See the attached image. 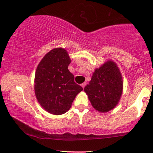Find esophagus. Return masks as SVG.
<instances>
[{
	"instance_id": "1",
	"label": "esophagus",
	"mask_w": 153,
	"mask_h": 153,
	"mask_svg": "<svg viewBox=\"0 0 153 153\" xmlns=\"http://www.w3.org/2000/svg\"><path fill=\"white\" fill-rule=\"evenodd\" d=\"M86 84V82H84V83H83V84H81V86H82L83 88H84V87H85Z\"/></svg>"
}]
</instances>
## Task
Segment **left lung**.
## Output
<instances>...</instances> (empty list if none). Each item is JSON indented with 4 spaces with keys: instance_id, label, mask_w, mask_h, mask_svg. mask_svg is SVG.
Wrapping results in <instances>:
<instances>
[{
    "instance_id": "left-lung-1",
    "label": "left lung",
    "mask_w": 153,
    "mask_h": 153,
    "mask_svg": "<svg viewBox=\"0 0 153 153\" xmlns=\"http://www.w3.org/2000/svg\"><path fill=\"white\" fill-rule=\"evenodd\" d=\"M84 91L96 110L108 112L114 108L123 91L122 76L116 63L108 61L96 69Z\"/></svg>"
}]
</instances>
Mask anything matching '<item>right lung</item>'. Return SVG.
Listing matches in <instances>:
<instances>
[{
  "label": "right lung",
  "mask_w": 153,
  "mask_h": 153,
  "mask_svg": "<svg viewBox=\"0 0 153 153\" xmlns=\"http://www.w3.org/2000/svg\"><path fill=\"white\" fill-rule=\"evenodd\" d=\"M71 59L65 49L55 48L45 54L37 66L35 92L42 106L50 114L61 115L71 108L83 88L74 82L68 69Z\"/></svg>",
  "instance_id": "right-lung-1"
}]
</instances>
